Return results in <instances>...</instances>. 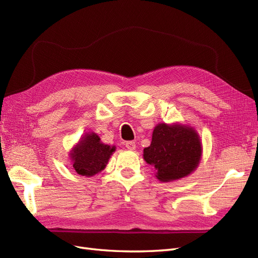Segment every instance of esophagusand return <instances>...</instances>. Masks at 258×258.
<instances>
[{
  "instance_id": "esophagus-1",
  "label": "esophagus",
  "mask_w": 258,
  "mask_h": 258,
  "mask_svg": "<svg viewBox=\"0 0 258 258\" xmlns=\"http://www.w3.org/2000/svg\"><path fill=\"white\" fill-rule=\"evenodd\" d=\"M126 147L128 148V150H130V151H135V150H136V147H137V145H136V143H135V142L128 141V142L126 143Z\"/></svg>"
}]
</instances>
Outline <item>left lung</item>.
<instances>
[{"instance_id":"8db88e82","label":"left lung","mask_w":258,"mask_h":258,"mask_svg":"<svg viewBox=\"0 0 258 258\" xmlns=\"http://www.w3.org/2000/svg\"><path fill=\"white\" fill-rule=\"evenodd\" d=\"M202 143L189 124L161 122L154 128L152 142L143 151L144 160L154 167L160 182H172L192 173L199 166Z\"/></svg>"}]
</instances>
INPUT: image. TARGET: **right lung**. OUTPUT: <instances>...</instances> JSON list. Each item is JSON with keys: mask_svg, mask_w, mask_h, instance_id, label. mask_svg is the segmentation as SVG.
Returning a JSON list of instances; mask_svg holds the SVG:
<instances>
[{"mask_svg": "<svg viewBox=\"0 0 258 258\" xmlns=\"http://www.w3.org/2000/svg\"><path fill=\"white\" fill-rule=\"evenodd\" d=\"M116 147L104 144L95 132L83 136L69 156L73 168L80 175L93 176L101 172L110 160Z\"/></svg>", "mask_w": 258, "mask_h": 258, "instance_id": "right-lung-1", "label": "right lung"}]
</instances>
